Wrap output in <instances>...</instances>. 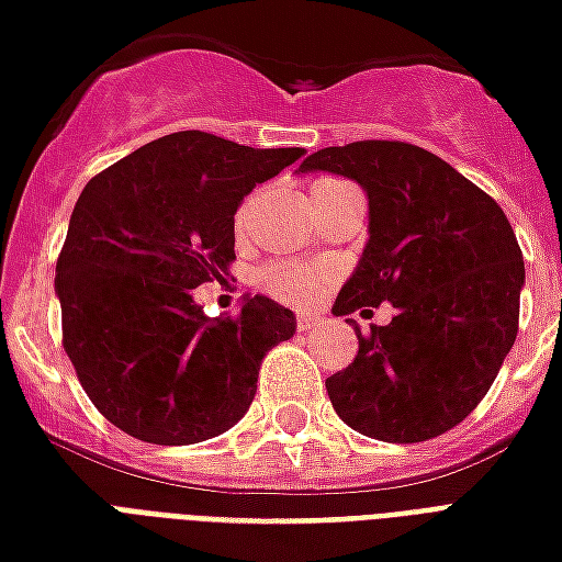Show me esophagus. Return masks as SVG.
Wrapping results in <instances>:
<instances>
[{
    "label": "esophagus",
    "instance_id": "34e87169",
    "mask_svg": "<svg viewBox=\"0 0 562 562\" xmlns=\"http://www.w3.org/2000/svg\"><path fill=\"white\" fill-rule=\"evenodd\" d=\"M315 324H318V315H310V313L297 315V327H301V330H313Z\"/></svg>",
    "mask_w": 562,
    "mask_h": 562
}]
</instances>
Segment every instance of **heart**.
Instances as JSON below:
<instances>
[{"label":"heart","mask_w":562,"mask_h":562,"mask_svg":"<svg viewBox=\"0 0 562 562\" xmlns=\"http://www.w3.org/2000/svg\"><path fill=\"white\" fill-rule=\"evenodd\" d=\"M336 184V181H318V187ZM259 285L268 294H273L277 301L285 303H310L315 294L322 292L324 273L318 268H310L303 261H273L268 268H261Z\"/></svg>","instance_id":"1"}]
</instances>
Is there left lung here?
I'll return each instance as SVG.
<instances>
[{"instance_id": "8db88e82", "label": "left lung", "mask_w": 562, "mask_h": 562, "mask_svg": "<svg viewBox=\"0 0 562 562\" xmlns=\"http://www.w3.org/2000/svg\"><path fill=\"white\" fill-rule=\"evenodd\" d=\"M301 172L351 178L369 199V240L334 315L384 301L396 310L369 336L357 327L355 363L327 378L336 414L390 443L450 431L488 393L518 334L525 259L509 220L447 160L408 143L322 148Z\"/></svg>"}]
</instances>
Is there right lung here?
<instances>
[{
  "label": "right lung",
  "instance_id": "obj_1",
  "mask_svg": "<svg viewBox=\"0 0 562 562\" xmlns=\"http://www.w3.org/2000/svg\"><path fill=\"white\" fill-rule=\"evenodd\" d=\"M303 148L160 136L82 187L56 261L61 342L82 390L133 438L184 447L232 429L261 357L297 330L265 294L207 318L193 289L235 259V211Z\"/></svg>",
  "mask_w": 562,
  "mask_h": 562
}]
</instances>
